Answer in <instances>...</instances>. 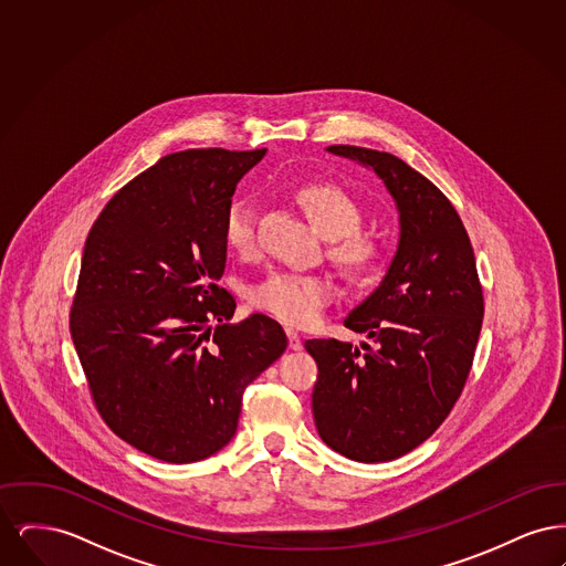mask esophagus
Masks as SVG:
<instances>
[{
	"label": "esophagus",
	"mask_w": 566,
	"mask_h": 566,
	"mask_svg": "<svg viewBox=\"0 0 566 566\" xmlns=\"http://www.w3.org/2000/svg\"><path fill=\"white\" fill-rule=\"evenodd\" d=\"M286 335H289V346H291V350H301L303 348V342H301V337H298V333L293 331V328H286Z\"/></svg>",
	"instance_id": "esophagus-1"
}]
</instances>
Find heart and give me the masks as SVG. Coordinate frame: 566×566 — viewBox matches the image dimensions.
<instances>
[{"label": "heart", "instance_id": "b5f03b06", "mask_svg": "<svg viewBox=\"0 0 566 566\" xmlns=\"http://www.w3.org/2000/svg\"><path fill=\"white\" fill-rule=\"evenodd\" d=\"M312 224L333 240L328 250L335 265L348 277H367L381 261V245L376 238L356 231L360 208L346 190L335 185H310L296 195ZM224 242L238 254H250L256 248L254 214L245 201H233L222 220ZM333 284L323 273H295L275 270L248 291L252 307L291 326L312 324L331 301Z\"/></svg>", "mask_w": 566, "mask_h": 566}]
</instances>
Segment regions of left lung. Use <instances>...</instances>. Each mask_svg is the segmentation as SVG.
I'll list each match as a JSON object with an SVG mask.
<instances>
[{
	"label": "left lung",
	"instance_id": "1",
	"mask_svg": "<svg viewBox=\"0 0 566 566\" xmlns=\"http://www.w3.org/2000/svg\"><path fill=\"white\" fill-rule=\"evenodd\" d=\"M374 169L399 212V245L344 324L369 342L307 339L324 443L358 462L403 457L441 427L471 371L484 318L473 245L450 199L390 153L328 146Z\"/></svg>",
	"mask_w": 566,
	"mask_h": 566
}]
</instances>
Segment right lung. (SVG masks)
Here are the masks:
<instances>
[{
  "instance_id": "1",
  "label": "right lung",
  "mask_w": 566,
  "mask_h": 566,
  "mask_svg": "<svg viewBox=\"0 0 566 566\" xmlns=\"http://www.w3.org/2000/svg\"><path fill=\"white\" fill-rule=\"evenodd\" d=\"M265 153L167 155L109 199L84 243L70 333L91 397L112 431L163 462L222 450L245 386L289 346L263 314L229 324L235 298L216 284L224 212Z\"/></svg>"
}]
</instances>
